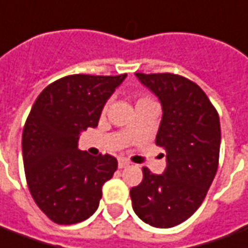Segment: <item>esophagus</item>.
<instances>
[{
  "instance_id": "obj_1",
  "label": "esophagus",
  "mask_w": 248,
  "mask_h": 248,
  "mask_svg": "<svg viewBox=\"0 0 248 248\" xmlns=\"http://www.w3.org/2000/svg\"><path fill=\"white\" fill-rule=\"evenodd\" d=\"M130 162L127 160H124V158H119L118 161V168L119 169H124V168H126V166H129Z\"/></svg>"
}]
</instances>
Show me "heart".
<instances>
[{"label": "heart", "instance_id": "obj_1", "mask_svg": "<svg viewBox=\"0 0 248 248\" xmlns=\"http://www.w3.org/2000/svg\"><path fill=\"white\" fill-rule=\"evenodd\" d=\"M146 102H153V99H150L149 96H141V98H138V100H137V105L138 103H146ZM106 110V106L103 107V111Z\"/></svg>", "mask_w": 248, "mask_h": 248}]
</instances>
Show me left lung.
I'll list each match as a JSON object with an SVG mask.
<instances>
[{
  "label": "left lung",
  "mask_w": 248,
  "mask_h": 248,
  "mask_svg": "<svg viewBox=\"0 0 248 248\" xmlns=\"http://www.w3.org/2000/svg\"><path fill=\"white\" fill-rule=\"evenodd\" d=\"M162 105L155 145L166 150V169L154 174L142 168L141 184L130 189L138 217L170 228L196 212L219 165L220 121L196 83L176 74H136Z\"/></svg>",
  "instance_id": "8db88e82"
}]
</instances>
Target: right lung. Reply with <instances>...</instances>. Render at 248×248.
I'll return each instance as SVG.
<instances>
[{
	"instance_id": "obj_1",
	"label": "right lung",
	"mask_w": 248,
	"mask_h": 248,
	"mask_svg": "<svg viewBox=\"0 0 248 248\" xmlns=\"http://www.w3.org/2000/svg\"><path fill=\"white\" fill-rule=\"evenodd\" d=\"M115 76H64L37 96L22 131V160L29 192L53 223L75 224L94 214L102 186L118 161L78 149L79 134L96 127L106 100L124 82Z\"/></svg>"
}]
</instances>
